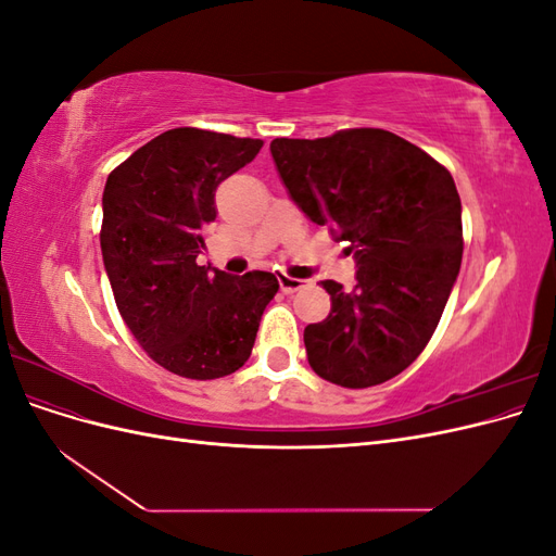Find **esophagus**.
<instances>
[{"mask_svg": "<svg viewBox=\"0 0 556 556\" xmlns=\"http://www.w3.org/2000/svg\"><path fill=\"white\" fill-rule=\"evenodd\" d=\"M278 282H280V290L285 294H294L299 290H304L308 285V280H304V278H292V276H285V274L278 276Z\"/></svg>", "mask_w": 556, "mask_h": 556, "instance_id": "34e87169", "label": "esophagus"}]
</instances>
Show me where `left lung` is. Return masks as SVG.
I'll return each mask as SVG.
<instances>
[{
  "label": "left lung",
  "instance_id": "left-lung-1",
  "mask_svg": "<svg viewBox=\"0 0 556 556\" xmlns=\"http://www.w3.org/2000/svg\"><path fill=\"white\" fill-rule=\"evenodd\" d=\"M271 155L294 204L359 266L350 292L323 280L331 313L304 329L311 368L350 390L399 376L431 341L459 276L457 185L422 148L374 127L274 139Z\"/></svg>",
  "mask_w": 556,
  "mask_h": 556
}]
</instances>
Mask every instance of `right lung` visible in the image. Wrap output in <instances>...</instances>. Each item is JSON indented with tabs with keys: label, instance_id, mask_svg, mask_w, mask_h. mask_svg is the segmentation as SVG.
I'll list each match as a JSON object with an SVG mask.
<instances>
[{
	"label": "right lung",
	"instance_id": "obj_1",
	"mask_svg": "<svg viewBox=\"0 0 556 556\" xmlns=\"http://www.w3.org/2000/svg\"><path fill=\"white\" fill-rule=\"evenodd\" d=\"M264 141L176 127L109 174L102 255L125 325L148 357L180 378H223L248 362L278 292L268 271L229 276L199 266L215 190Z\"/></svg>",
	"mask_w": 556,
	"mask_h": 556
}]
</instances>
